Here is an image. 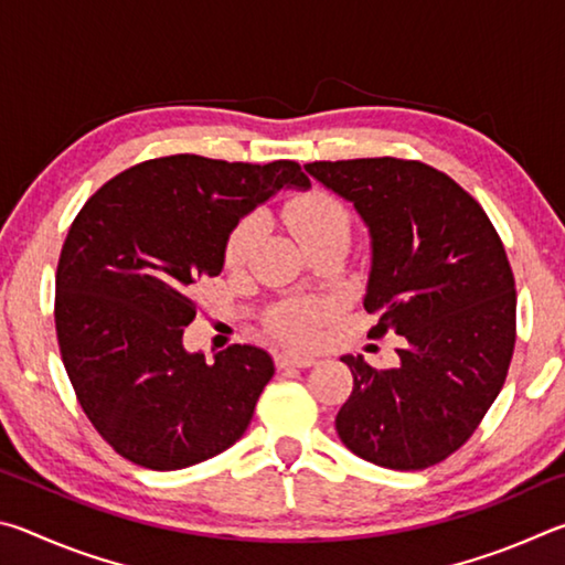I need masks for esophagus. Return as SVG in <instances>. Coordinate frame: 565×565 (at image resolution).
<instances>
[{
  "instance_id": "esophagus-1",
  "label": "esophagus",
  "mask_w": 565,
  "mask_h": 565,
  "mask_svg": "<svg viewBox=\"0 0 565 565\" xmlns=\"http://www.w3.org/2000/svg\"><path fill=\"white\" fill-rule=\"evenodd\" d=\"M313 363H317V359L299 351H281L279 356H276V366L279 369H309Z\"/></svg>"
}]
</instances>
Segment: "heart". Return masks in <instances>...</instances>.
Here are the masks:
<instances>
[{
    "instance_id": "b5f03b06",
    "label": "heart",
    "mask_w": 565,
    "mask_h": 565,
    "mask_svg": "<svg viewBox=\"0 0 565 565\" xmlns=\"http://www.w3.org/2000/svg\"><path fill=\"white\" fill-rule=\"evenodd\" d=\"M281 222L299 236L303 246H311L321 238L333 234L351 232L349 209L343 206L337 194L329 189L311 186L301 194L291 196L281 206ZM262 236V216L244 214L238 222L228 228L224 242V262L232 269H238L254 254L256 244ZM333 317V303L319 296H289V299L271 306L266 313V329L276 339L289 343H309L317 337L319 329Z\"/></svg>"
}]
</instances>
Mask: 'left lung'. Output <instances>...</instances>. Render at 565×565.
Instances as JSON below:
<instances>
[{"instance_id":"left-lung-1","label":"left lung","mask_w":565,"mask_h":565,"mask_svg":"<svg viewBox=\"0 0 565 565\" xmlns=\"http://www.w3.org/2000/svg\"><path fill=\"white\" fill-rule=\"evenodd\" d=\"M306 171L353 202L371 232L363 306L379 323L369 337H401L394 369L341 359L353 391L339 438L394 471L441 463L473 436L513 359L515 281L501 236L463 186L424 161H311Z\"/></svg>"}]
</instances>
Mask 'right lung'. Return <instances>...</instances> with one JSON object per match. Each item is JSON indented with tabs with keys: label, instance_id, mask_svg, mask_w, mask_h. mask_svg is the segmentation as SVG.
<instances>
[{
	"label": "right lung",
	"instance_id": "obj_1",
	"mask_svg": "<svg viewBox=\"0 0 565 565\" xmlns=\"http://www.w3.org/2000/svg\"><path fill=\"white\" fill-rule=\"evenodd\" d=\"M281 186L296 161L174 154L141 161L87 199L56 264L54 327L76 401L127 461L177 471L234 446L274 376L269 353L234 343L214 363L181 343L191 286L224 266L228 228Z\"/></svg>",
	"mask_w": 565,
	"mask_h": 565
}]
</instances>
